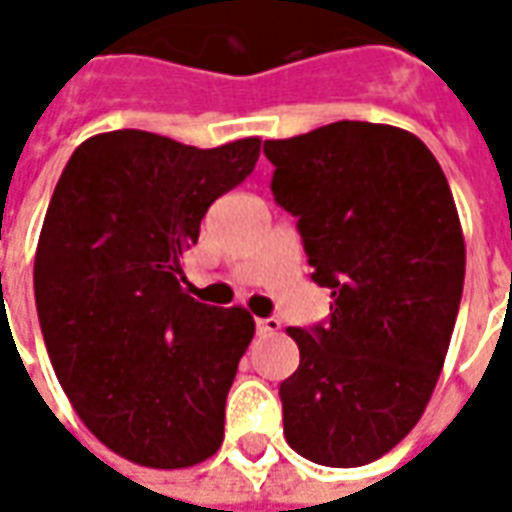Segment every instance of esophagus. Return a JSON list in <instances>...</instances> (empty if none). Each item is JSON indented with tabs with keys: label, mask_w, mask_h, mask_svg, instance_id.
Instances as JSON below:
<instances>
[{
	"label": "esophagus",
	"mask_w": 512,
	"mask_h": 512,
	"mask_svg": "<svg viewBox=\"0 0 512 512\" xmlns=\"http://www.w3.org/2000/svg\"><path fill=\"white\" fill-rule=\"evenodd\" d=\"M279 326H282V323H279L277 318H257V334H260V337H271V334H277Z\"/></svg>",
	"instance_id": "1"
}]
</instances>
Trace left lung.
<instances>
[{
	"label": "left lung",
	"instance_id": "obj_1",
	"mask_svg": "<svg viewBox=\"0 0 512 512\" xmlns=\"http://www.w3.org/2000/svg\"><path fill=\"white\" fill-rule=\"evenodd\" d=\"M274 200L299 219L332 318L288 334L285 439L321 466H365L406 439L439 381L458 318L466 244L450 183L422 139L340 120L266 139Z\"/></svg>",
	"mask_w": 512,
	"mask_h": 512
}]
</instances>
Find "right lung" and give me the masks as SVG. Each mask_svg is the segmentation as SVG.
Here are the masks:
<instances>
[{
    "mask_svg": "<svg viewBox=\"0 0 512 512\" xmlns=\"http://www.w3.org/2000/svg\"><path fill=\"white\" fill-rule=\"evenodd\" d=\"M257 156V136L200 150L123 128L76 147L51 194L35 252L46 351L90 433L139 466L183 469L222 447L255 321L191 299L180 260Z\"/></svg>",
    "mask_w": 512,
    "mask_h": 512,
    "instance_id": "obj_1",
    "label": "right lung"
}]
</instances>
